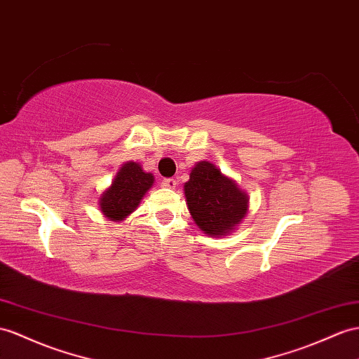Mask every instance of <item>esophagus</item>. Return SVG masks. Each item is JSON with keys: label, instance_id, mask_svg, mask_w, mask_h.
Returning <instances> with one entry per match:
<instances>
[{"label": "esophagus", "instance_id": "1", "mask_svg": "<svg viewBox=\"0 0 359 359\" xmlns=\"http://www.w3.org/2000/svg\"><path fill=\"white\" fill-rule=\"evenodd\" d=\"M176 185H177V182L174 180V179H163L162 180V187H165V188L174 189V188H176Z\"/></svg>", "mask_w": 359, "mask_h": 359}]
</instances>
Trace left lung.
I'll use <instances>...</instances> for the list:
<instances>
[{
	"label": "left lung",
	"mask_w": 359,
	"mask_h": 359,
	"mask_svg": "<svg viewBox=\"0 0 359 359\" xmlns=\"http://www.w3.org/2000/svg\"><path fill=\"white\" fill-rule=\"evenodd\" d=\"M183 191L192 219L209 236L233 232L249 210V196L208 161L196 163Z\"/></svg>",
	"instance_id": "1"
}]
</instances>
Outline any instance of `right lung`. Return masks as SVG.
I'll return each instance as SVG.
<instances>
[{"instance_id":"1","label":"right lung","mask_w":359,"mask_h":359,"mask_svg":"<svg viewBox=\"0 0 359 359\" xmlns=\"http://www.w3.org/2000/svg\"><path fill=\"white\" fill-rule=\"evenodd\" d=\"M154 183L151 172H145L140 163L126 162L115 179L100 197V209L112 222H121L140 206L142 197Z\"/></svg>"}]
</instances>
